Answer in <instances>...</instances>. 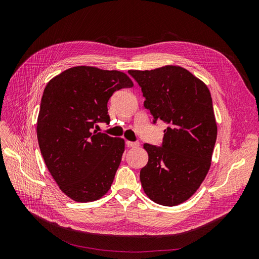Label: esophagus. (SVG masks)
Listing matches in <instances>:
<instances>
[{
  "label": "esophagus",
  "instance_id": "obj_1",
  "mask_svg": "<svg viewBox=\"0 0 259 259\" xmlns=\"http://www.w3.org/2000/svg\"><path fill=\"white\" fill-rule=\"evenodd\" d=\"M126 146L128 147V148H137V147H139V143H137V142H126Z\"/></svg>",
  "mask_w": 259,
  "mask_h": 259
}]
</instances>
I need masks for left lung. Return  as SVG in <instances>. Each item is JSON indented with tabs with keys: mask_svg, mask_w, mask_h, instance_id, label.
<instances>
[{
	"mask_svg": "<svg viewBox=\"0 0 259 259\" xmlns=\"http://www.w3.org/2000/svg\"><path fill=\"white\" fill-rule=\"evenodd\" d=\"M128 73L142 88L153 123L168 125L162 147L144 145L149 159L140 170V183L153 202L178 205L199 189L210 167L217 124L209 90L179 66Z\"/></svg>",
	"mask_w": 259,
	"mask_h": 259,
	"instance_id": "left-lung-1",
	"label": "left lung"
}]
</instances>
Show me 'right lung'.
I'll return each mask as SVG.
<instances>
[{
	"label": "right lung",
	"mask_w": 259,
	"mask_h": 259,
	"mask_svg": "<svg viewBox=\"0 0 259 259\" xmlns=\"http://www.w3.org/2000/svg\"><path fill=\"white\" fill-rule=\"evenodd\" d=\"M133 85L124 72L90 66L67 69L46 85L37 142L54 180L73 201H96L111 188L125 142L93 128L110 121L107 104L112 94Z\"/></svg>",
	"instance_id": "right-lung-1"
}]
</instances>
